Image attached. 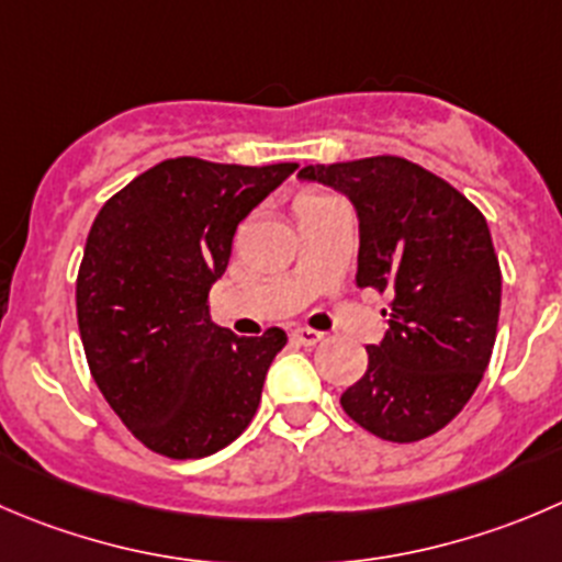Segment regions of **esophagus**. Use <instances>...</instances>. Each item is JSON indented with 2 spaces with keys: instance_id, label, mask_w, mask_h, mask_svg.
<instances>
[{
  "instance_id": "1",
  "label": "esophagus",
  "mask_w": 562,
  "mask_h": 562,
  "mask_svg": "<svg viewBox=\"0 0 562 562\" xmlns=\"http://www.w3.org/2000/svg\"><path fill=\"white\" fill-rule=\"evenodd\" d=\"M291 337L299 342V346H318V342L324 340V331L307 329V326H296V329L291 331Z\"/></svg>"
}]
</instances>
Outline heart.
<instances>
[{
  "instance_id": "b5f03b06",
  "label": "heart",
  "mask_w": 562,
  "mask_h": 562,
  "mask_svg": "<svg viewBox=\"0 0 562 562\" xmlns=\"http://www.w3.org/2000/svg\"><path fill=\"white\" fill-rule=\"evenodd\" d=\"M307 198H313V194H307Z\"/></svg>"
}]
</instances>
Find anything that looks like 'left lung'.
<instances>
[{"mask_svg": "<svg viewBox=\"0 0 562 562\" xmlns=\"http://www.w3.org/2000/svg\"><path fill=\"white\" fill-rule=\"evenodd\" d=\"M302 181L351 200L357 285L390 293V329L342 392L348 417L386 442L445 428L477 390L497 337L503 274L486 216L448 181L397 156L310 165Z\"/></svg>", "mask_w": 562, "mask_h": 562, "instance_id": "8db88e82", "label": "left lung"}]
</instances>
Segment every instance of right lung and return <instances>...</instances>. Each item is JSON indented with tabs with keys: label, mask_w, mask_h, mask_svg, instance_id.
I'll return each instance as SVG.
<instances>
[{
	"label": "right lung",
	"mask_w": 562,
	"mask_h": 562,
	"mask_svg": "<svg viewBox=\"0 0 562 562\" xmlns=\"http://www.w3.org/2000/svg\"><path fill=\"white\" fill-rule=\"evenodd\" d=\"M299 165L167 159L103 203L76 280L87 364L145 448L203 459L258 412L282 329L236 337L216 326L209 291L227 269L236 227Z\"/></svg>",
	"instance_id": "obj_1"
}]
</instances>
